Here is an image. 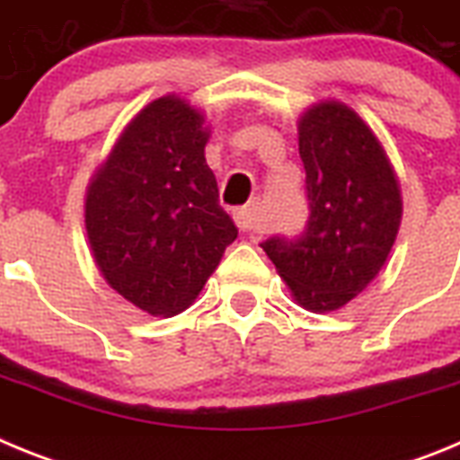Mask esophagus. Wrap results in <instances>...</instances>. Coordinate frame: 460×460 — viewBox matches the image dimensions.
Listing matches in <instances>:
<instances>
[{"label": "esophagus", "instance_id": "esophagus-1", "mask_svg": "<svg viewBox=\"0 0 460 460\" xmlns=\"http://www.w3.org/2000/svg\"><path fill=\"white\" fill-rule=\"evenodd\" d=\"M234 223H237V227L242 233H253L255 226H258V223H255V205L239 209L237 214H234Z\"/></svg>", "mask_w": 460, "mask_h": 460}]
</instances>
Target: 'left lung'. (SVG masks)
<instances>
[{"label": "left lung", "mask_w": 460, "mask_h": 460, "mask_svg": "<svg viewBox=\"0 0 460 460\" xmlns=\"http://www.w3.org/2000/svg\"><path fill=\"white\" fill-rule=\"evenodd\" d=\"M306 170V233L262 243L295 302L329 313L352 302L380 274L396 242L403 200L389 156L371 126L341 101L299 117Z\"/></svg>", "instance_id": "1"}]
</instances>
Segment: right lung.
<instances>
[{
	"mask_svg": "<svg viewBox=\"0 0 460 460\" xmlns=\"http://www.w3.org/2000/svg\"><path fill=\"white\" fill-rule=\"evenodd\" d=\"M209 126L177 93L137 112L84 195V227L105 283L154 318L186 311L237 226L205 161Z\"/></svg>",
	"mask_w": 460,
	"mask_h": 460,
	"instance_id": "add662e5",
	"label": "right lung"
}]
</instances>
